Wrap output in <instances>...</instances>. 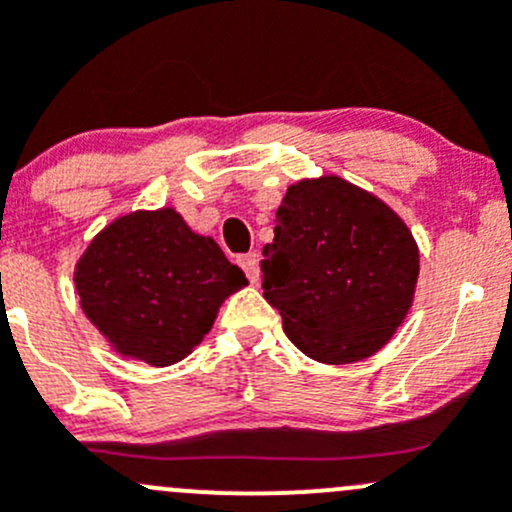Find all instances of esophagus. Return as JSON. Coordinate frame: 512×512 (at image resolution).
I'll return each mask as SVG.
<instances>
[{"label":"esophagus","instance_id":"esophagus-1","mask_svg":"<svg viewBox=\"0 0 512 512\" xmlns=\"http://www.w3.org/2000/svg\"><path fill=\"white\" fill-rule=\"evenodd\" d=\"M237 262H240V267L245 270L247 280L257 282V277H260V257H257V252H247V255H242Z\"/></svg>","mask_w":512,"mask_h":512}]
</instances>
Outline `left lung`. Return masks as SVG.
<instances>
[{"instance_id": "1", "label": "left lung", "mask_w": 512, "mask_h": 512, "mask_svg": "<svg viewBox=\"0 0 512 512\" xmlns=\"http://www.w3.org/2000/svg\"><path fill=\"white\" fill-rule=\"evenodd\" d=\"M260 262L289 342L322 364L379 352L414 302L418 247L386 203L337 175L289 185Z\"/></svg>"}]
</instances>
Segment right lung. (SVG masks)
I'll list each match as a JSON object with an SVG mask.
<instances>
[{
	"instance_id": "obj_1",
	"label": "right lung",
	"mask_w": 512,
	"mask_h": 512,
	"mask_svg": "<svg viewBox=\"0 0 512 512\" xmlns=\"http://www.w3.org/2000/svg\"><path fill=\"white\" fill-rule=\"evenodd\" d=\"M81 309L118 354L168 366L203 342L220 304L247 285L213 237L173 208L103 227L74 272Z\"/></svg>"
}]
</instances>
